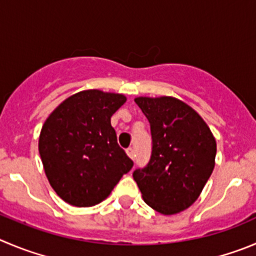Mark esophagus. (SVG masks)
<instances>
[{"instance_id":"1","label":"esophagus","mask_w":256,"mask_h":256,"mask_svg":"<svg viewBox=\"0 0 256 256\" xmlns=\"http://www.w3.org/2000/svg\"><path fill=\"white\" fill-rule=\"evenodd\" d=\"M126 152H128V155L131 158V159L135 158V150H134V148H128V149H126Z\"/></svg>"}]
</instances>
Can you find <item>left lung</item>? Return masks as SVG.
I'll use <instances>...</instances> for the list:
<instances>
[{
  "label": "left lung",
  "instance_id": "1",
  "mask_svg": "<svg viewBox=\"0 0 256 256\" xmlns=\"http://www.w3.org/2000/svg\"><path fill=\"white\" fill-rule=\"evenodd\" d=\"M152 131V155L132 173L145 204L163 214L192 206L211 176L216 140L204 118L174 97H138Z\"/></svg>",
  "mask_w": 256,
  "mask_h": 256
}]
</instances>
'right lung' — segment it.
I'll use <instances>...</instances> for the list:
<instances>
[{
  "mask_svg": "<svg viewBox=\"0 0 256 256\" xmlns=\"http://www.w3.org/2000/svg\"><path fill=\"white\" fill-rule=\"evenodd\" d=\"M125 102L118 93L82 90L62 102L42 125L39 152L45 174L66 204H100L132 168L111 126V116Z\"/></svg>",
  "mask_w": 256,
  "mask_h": 256,
  "instance_id": "1",
  "label": "right lung"
}]
</instances>
